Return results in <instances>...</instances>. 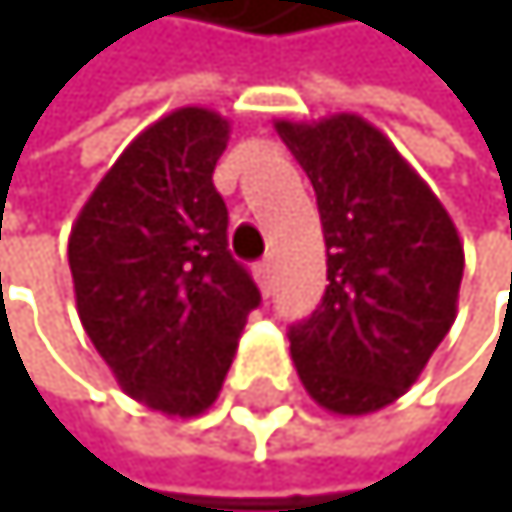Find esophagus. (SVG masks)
<instances>
[{
    "label": "esophagus",
    "mask_w": 512,
    "mask_h": 512,
    "mask_svg": "<svg viewBox=\"0 0 512 512\" xmlns=\"http://www.w3.org/2000/svg\"><path fill=\"white\" fill-rule=\"evenodd\" d=\"M256 282L262 288V295H269L272 285H275V275H272V262L269 259H262L259 266H256Z\"/></svg>",
    "instance_id": "1"
}]
</instances>
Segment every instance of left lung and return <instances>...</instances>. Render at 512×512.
Segmentation results:
<instances>
[{
  "label": "left lung",
  "mask_w": 512,
  "mask_h": 512,
  "mask_svg": "<svg viewBox=\"0 0 512 512\" xmlns=\"http://www.w3.org/2000/svg\"><path fill=\"white\" fill-rule=\"evenodd\" d=\"M314 185L327 291L288 330L314 401L343 417L394 404L449 333L465 250L449 211L391 140L359 115L275 121Z\"/></svg>",
  "instance_id": "left-lung-1"
}]
</instances>
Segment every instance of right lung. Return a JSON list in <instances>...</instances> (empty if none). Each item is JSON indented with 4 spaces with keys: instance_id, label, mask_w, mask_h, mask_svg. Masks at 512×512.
I'll list each match as a JSON object with an SVG mask.
<instances>
[{
    "instance_id": "1",
    "label": "right lung",
    "mask_w": 512,
    "mask_h": 512,
    "mask_svg": "<svg viewBox=\"0 0 512 512\" xmlns=\"http://www.w3.org/2000/svg\"><path fill=\"white\" fill-rule=\"evenodd\" d=\"M230 124L176 108L140 131L70 230L76 311L124 394L198 417L224 385L259 288L227 250L214 166Z\"/></svg>"
}]
</instances>
